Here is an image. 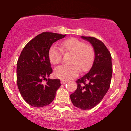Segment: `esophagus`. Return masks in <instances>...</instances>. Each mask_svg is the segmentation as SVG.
Returning <instances> with one entry per match:
<instances>
[{"mask_svg": "<svg viewBox=\"0 0 131 131\" xmlns=\"http://www.w3.org/2000/svg\"><path fill=\"white\" fill-rule=\"evenodd\" d=\"M60 82H61V84H64V83H67V82H68V81H63V80H61Z\"/></svg>", "mask_w": 131, "mask_h": 131, "instance_id": "1", "label": "esophagus"}]
</instances>
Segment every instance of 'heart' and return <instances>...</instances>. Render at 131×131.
<instances>
[{"instance_id": "1", "label": "heart", "mask_w": 131, "mask_h": 131, "mask_svg": "<svg viewBox=\"0 0 131 131\" xmlns=\"http://www.w3.org/2000/svg\"><path fill=\"white\" fill-rule=\"evenodd\" d=\"M61 49L66 52L73 53L71 63L74 65H60L54 70V74L57 78L68 81L78 75L80 70L85 71L91 67L94 60L93 49L84 42L76 38H70L61 43ZM49 59L52 64H57L62 59V51L56 45H53L49 50Z\"/></svg>"}]
</instances>
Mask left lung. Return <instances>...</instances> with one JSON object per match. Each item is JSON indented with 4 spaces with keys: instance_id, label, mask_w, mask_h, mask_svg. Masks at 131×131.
<instances>
[{
    "instance_id": "8db88e82",
    "label": "left lung",
    "mask_w": 131,
    "mask_h": 131,
    "mask_svg": "<svg viewBox=\"0 0 131 131\" xmlns=\"http://www.w3.org/2000/svg\"><path fill=\"white\" fill-rule=\"evenodd\" d=\"M92 45L94 59L86 74L77 80V89L70 95L74 106L89 110L98 104L107 93L112 75V57L104 44L94 37H81Z\"/></svg>"
}]
</instances>
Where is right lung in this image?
Instances as JSON below:
<instances>
[{"mask_svg": "<svg viewBox=\"0 0 131 131\" xmlns=\"http://www.w3.org/2000/svg\"><path fill=\"white\" fill-rule=\"evenodd\" d=\"M66 35L44 32L36 36L22 50L17 63V84L25 101L35 107L50 104L61 86L59 79H50L52 72L49 50L53 43ZM46 79L44 84L42 81Z\"/></svg>", "mask_w": 131, "mask_h": 131, "instance_id": "1", "label": "right lung"}]
</instances>
